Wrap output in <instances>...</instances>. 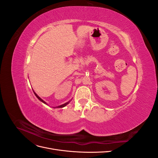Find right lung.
Segmentation results:
<instances>
[{
  "mask_svg": "<svg viewBox=\"0 0 158 158\" xmlns=\"http://www.w3.org/2000/svg\"><path fill=\"white\" fill-rule=\"evenodd\" d=\"M33 92H34V94L35 95V96L38 98V99H39L40 100V101H41V102H43V103H44L45 104H47V103L45 102H44V100H43L42 99H41L39 96H38V95L36 94V93H35V92H34V91H33ZM66 102V103H64V104H63V105H60V106H58V107H56V108H62V107H65L66 106V105H67V104H69V102Z\"/></svg>",
  "mask_w": 158,
  "mask_h": 158,
  "instance_id": "add662e5",
  "label": "right lung"
}]
</instances>
